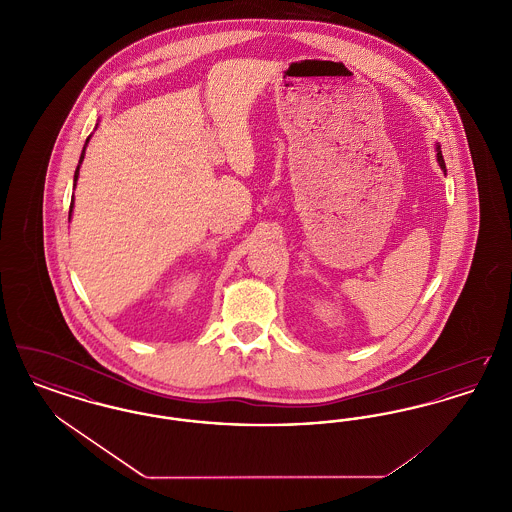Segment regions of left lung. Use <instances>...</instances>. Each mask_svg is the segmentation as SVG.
Returning a JSON list of instances; mask_svg holds the SVG:
<instances>
[{
  "instance_id": "1",
  "label": "left lung",
  "mask_w": 512,
  "mask_h": 512,
  "mask_svg": "<svg viewBox=\"0 0 512 512\" xmlns=\"http://www.w3.org/2000/svg\"><path fill=\"white\" fill-rule=\"evenodd\" d=\"M438 163L441 169H445V161H443V155H441V149L438 146Z\"/></svg>"
}]
</instances>
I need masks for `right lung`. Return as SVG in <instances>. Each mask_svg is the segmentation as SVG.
<instances>
[{"label": "right lung", "mask_w": 512, "mask_h": 512, "mask_svg": "<svg viewBox=\"0 0 512 512\" xmlns=\"http://www.w3.org/2000/svg\"><path fill=\"white\" fill-rule=\"evenodd\" d=\"M88 142H90V136H88V140H86V144H84V149H82V155H80V161H78V167H76V171H74V184H76V180H78V171H80V163H82V159H84V151H86V146H88ZM71 213H73V203H71L69 219H71Z\"/></svg>", "instance_id": "right-lung-1"}]
</instances>
